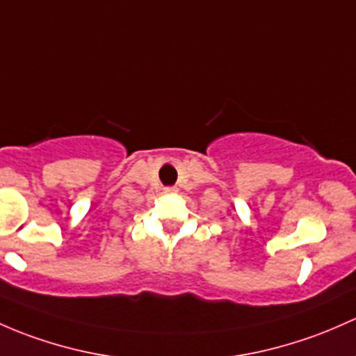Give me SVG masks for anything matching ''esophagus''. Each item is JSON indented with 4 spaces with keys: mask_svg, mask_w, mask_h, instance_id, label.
<instances>
[{
    "mask_svg": "<svg viewBox=\"0 0 356 356\" xmlns=\"http://www.w3.org/2000/svg\"><path fill=\"white\" fill-rule=\"evenodd\" d=\"M165 193L167 194H175V193H177V188H165Z\"/></svg>",
    "mask_w": 356,
    "mask_h": 356,
    "instance_id": "esophagus-1",
    "label": "esophagus"
}]
</instances>
